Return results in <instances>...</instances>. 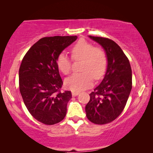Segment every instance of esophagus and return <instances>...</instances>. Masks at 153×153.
I'll use <instances>...</instances> for the list:
<instances>
[{
  "instance_id": "1",
  "label": "esophagus",
  "mask_w": 153,
  "mask_h": 153,
  "mask_svg": "<svg viewBox=\"0 0 153 153\" xmlns=\"http://www.w3.org/2000/svg\"><path fill=\"white\" fill-rule=\"evenodd\" d=\"M79 94V92H75V91H72V95L73 97H75V96L78 95Z\"/></svg>"
}]
</instances>
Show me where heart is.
Listing matches in <instances>:
<instances>
[{
	"mask_svg": "<svg viewBox=\"0 0 153 153\" xmlns=\"http://www.w3.org/2000/svg\"><path fill=\"white\" fill-rule=\"evenodd\" d=\"M73 60L81 59V70L65 79L67 88L80 92L91 88L94 79H101L105 74L108 65V58L105 51L100 47H95L93 44L81 39L71 49ZM56 63L59 70L65 74L70 73L72 62L63 53L58 56Z\"/></svg>",
	"mask_w": 153,
	"mask_h": 153,
	"instance_id": "1",
	"label": "heart"
}]
</instances>
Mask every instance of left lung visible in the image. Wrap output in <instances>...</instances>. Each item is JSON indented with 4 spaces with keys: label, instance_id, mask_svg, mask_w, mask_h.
Wrapping results in <instances>:
<instances>
[{
    "label": "left lung",
    "instance_id": "obj_1",
    "mask_svg": "<svg viewBox=\"0 0 153 153\" xmlns=\"http://www.w3.org/2000/svg\"><path fill=\"white\" fill-rule=\"evenodd\" d=\"M89 37L105 51L108 65L103 80L90 94L85 113L91 122L104 125L118 118L126 105L132 87L131 69L128 58L114 41L105 37Z\"/></svg>",
    "mask_w": 153,
    "mask_h": 153
}]
</instances>
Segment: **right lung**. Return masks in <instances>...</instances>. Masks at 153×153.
Masks as SVG:
<instances>
[{
  "instance_id": "add662e5",
  "label": "right lung",
  "mask_w": 153,
  "mask_h": 153,
  "mask_svg": "<svg viewBox=\"0 0 153 153\" xmlns=\"http://www.w3.org/2000/svg\"><path fill=\"white\" fill-rule=\"evenodd\" d=\"M76 39L77 36L43 37L22 60L19 71L21 95L30 114L43 124H56L66 116L72 93L60 91L62 81L56 60Z\"/></svg>"
}]
</instances>
